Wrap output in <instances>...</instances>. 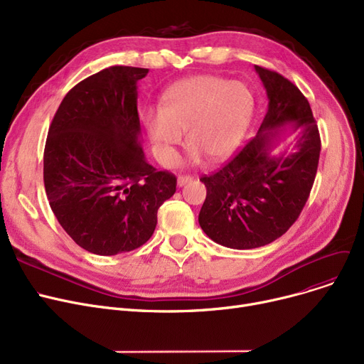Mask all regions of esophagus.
Returning a JSON list of instances; mask_svg holds the SVG:
<instances>
[{"mask_svg":"<svg viewBox=\"0 0 364 364\" xmlns=\"http://www.w3.org/2000/svg\"><path fill=\"white\" fill-rule=\"evenodd\" d=\"M192 180H193L192 176H180L178 180H177V183H178V186H184V184L190 183Z\"/></svg>","mask_w":364,"mask_h":364,"instance_id":"esophagus-1","label":"esophagus"}]
</instances>
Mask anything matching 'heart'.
<instances>
[{"instance_id": "b5f03b06", "label": "heart", "mask_w": 364, "mask_h": 364, "mask_svg": "<svg viewBox=\"0 0 364 364\" xmlns=\"http://www.w3.org/2000/svg\"><path fill=\"white\" fill-rule=\"evenodd\" d=\"M254 109V92L245 82L196 75L166 88L159 110L146 113L144 125L165 165L176 162L183 131L193 161L220 162L237 147Z\"/></svg>"}]
</instances>
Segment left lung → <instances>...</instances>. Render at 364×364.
Masks as SVG:
<instances>
[{"label": "left lung", "mask_w": 364, "mask_h": 364, "mask_svg": "<svg viewBox=\"0 0 364 364\" xmlns=\"http://www.w3.org/2000/svg\"><path fill=\"white\" fill-rule=\"evenodd\" d=\"M255 70L269 97L257 137L221 169L200 177L206 199L199 224L208 237L232 250L269 245L289 230L309 200L321 149L310 103L298 87L274 70ZM286 123L299 132L294 151L272 157Z\"/></svg>", "instance_id": "8db88e82"}]
</instances>
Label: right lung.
I'll use <instances>...</instances> for the list:
<instances>
[{
    "label": "right lung",
    "mask_w": 364,
    "mask_h": 364,
    "mask_svg": "<svg viewBox=\"0 0 364 364\" xmlns=\"http://www.w3.org/2000/svg\"><path fill=\"white\" fill-rule=\"evenodd\" d=\"M149 69L110 66L62 100L44 149V186L57 221L95 255L137 250L155 232L177 177L144 158L137 82Z\"/></svg>",
    "instance_id": "obj_1"
}]
</instances>
